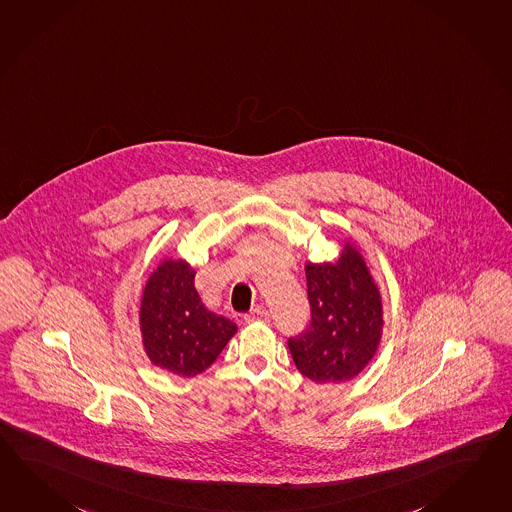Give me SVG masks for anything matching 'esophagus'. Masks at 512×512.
I'll list each match as a JSON object with an SVG mask.
<instances>
[{
  "label": "esophagus",
  "instance_id": "esophagus-1",
  "mask_svg": "<svg viewBox=\"0 0 512 512\" xmlns=\"http://www.w3.org/2000/svg\"><path fill=\"white\" fill-rule=\"evenodd\" d=\"M244 319L248 321V323H253V321H270V312L266 310V308H253L250 314H246Z\"/></svg>",
  "mask_w": 512,
  "mask_h": 512
}]
</instances>
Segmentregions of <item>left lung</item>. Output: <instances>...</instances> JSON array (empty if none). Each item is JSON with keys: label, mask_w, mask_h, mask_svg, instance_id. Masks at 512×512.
Returning <instances> with one entry per match:
<instances>
[{"label": "left lung", "mask_w": 512, "mask_h": 512, "mask_svg": "<svg viewBox=\"0 0 512 512\" xmlns=\"http://www.w3.org/2000/svg\"><path fill=\"white\" fill-rule=\"evenodd\" d=\"M310 325L288 340L301 375L338 384L360 375L382 340V297L362 253L347 242L338 262H307Z\"/></svg>", "instance_id": "1"}]
</instances>
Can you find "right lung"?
Here are the masks:
<instances>
[{
	"mask_svg": "<svg viewBox=\"0 0 512 512\" xmlns=\"http://www.w3.org/2000/svg\"><path fill=\"white\" fill-rule=\"evenodd\" d=\"M189 262L165 259L150 273L139 308L150 362L174 375H200L235 336L237 325L205 307Z\"/></svg>",
	"mask_w": 512,
	"mask_h": 512,
	"instance_id": "obj_1",
	"label": "right lung"
}]
</instances>
